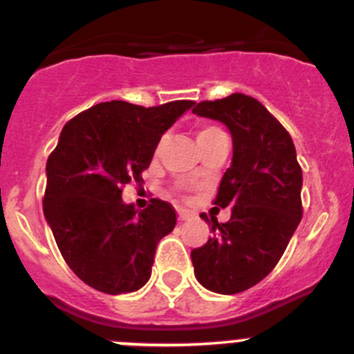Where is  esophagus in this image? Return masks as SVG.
<instances>
[{"label":"esophagus","mask_w":354,"mask_h":354,"mask_svg":"<svg viewBox=\"0 0 354 354\" xmlns=\"http://www.w3.org/2000/svg\"><path fill=\"white\" fill-rule=\"evenodd\" d=\"M177 215H179L180 222H186V221H191V218H193V214L187 210H184V208H179V210H177Z\"/></svg>","instance_id":"esophagus-1"}]
</instances>
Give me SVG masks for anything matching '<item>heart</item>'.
Listing matches in <instances>:
<instances>
[{
	"label": "heart",
	"mask_w": 354,
	"mask_h": 354,
	"mask_svg": "<svg viewBox=\"0 0 354 354\" xmlns=\"http://www.w3.org/2000/svg\"><path fill=\"white\" fill-rule=\"evenodd\" d=\"M217 132H221L217 127H203V129H200V132H198V140L205 139V137H208V136H214V133H217Z\"/></svg>",
	"instance_id": "1"
}]
</instances>
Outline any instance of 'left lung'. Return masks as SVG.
Wrapping results in <instances>:
<instances>
[{
	"instance_id": "8db88e82",
	"label": "left lung",
	"mask_w": 354,
	"mask_h": 354,
	"mask_svg": "<svg viewBox=\"0 0 354 354\" xmlns=\"http://www.w3.org/2000/svg\"><path fill=\"white\" fill-rule=\"evenodd\" d=\"M193 113L221 121L233 139V160L214 203L231 218L201 214L214 236L191 252L194 276L207 290L233 295L272 271L302 218V170L292 137L254 97L233 93L194 104Z\"/></svg>"
}]
</instances>
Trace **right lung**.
Segmentation results:
<instances>
[{
  "label": "right lung",
  "instance_id": "obj_1",
  "mask_svg": "<svg viewBox=\"0 0 354 354\" xmlns=\"http://www.w3.org/2000/svg\"><path fill=\"white\" fill-rule=\"evenodd\" d=\"M194 107L175 100L142 107L100 102L67 121L46 161L43 214L64 261L104 294L136 292L147 283L158 241L171 233V205L146 210L121 200V187L142 180L161 136Z\"/></svg>",
  "mask_w": 354,
  "mask_h": 354
}]
</instances>
